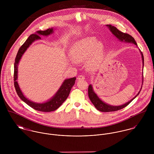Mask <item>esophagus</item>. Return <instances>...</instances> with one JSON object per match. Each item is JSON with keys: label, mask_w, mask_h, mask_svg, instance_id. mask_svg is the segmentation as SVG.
<instances>
[{"label": "esophagus", "mask_w": 154, "mask_h": 154, "mask_svg": "<svg viewBox=\"0 0 154 154\" xmlns=\"http://www.w3.org/2000/svg\"><path fill=\"white\" fill-rule=\"evenodd\" d=\"M78 80H82V79H85V76L84 75H79L77 78Z\"/></svg>", "instance_id": "1"}]
</instances>
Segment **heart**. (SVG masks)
Instances as JSON below:
<instances>
[{"instance_id": "1", "label": "heart", "mask_w": 154, "mask_h": 154, "mask_svg": "<svg viewBox=\"0 0 154 154\" xmlns=\"http://www.w3.org/2000/svg\"><path fill=\"white\" fill-rule=\"evenodd\" d=\"M103 51V46L94 37H87L75 42L70 49L69 54L75 62H82L92 54V60L88 61L89 66L93 65L92 59L100 56Z\"/></svg>"}]
</instances>
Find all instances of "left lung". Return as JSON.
<instances>
[{
    "instance_id": "obj_1",
    "label": "left lung",
    "mask_w": 154,
    "mask_h": 154,
    "mask_svg": "<svg viewBox=\"0 0 154 154\" xmlns=\"http://www.w3.org/2000/svg\"><path fill=\"white\" fill-rule=\"evenodd\" d=\"M110 29V31L112 32V34L117 38H118L120 41L121 42H127V43H133L134 45H136V46L137 45L136 42H135L134 39L133 38V37H132L131 35L127 34V33H124L121 32L120 31H119L116 27L112 26L111 25H106ZM139 51L140 52V54L142 55V63H143V65H144V58H143V56L142 53L141 52V51L139 49ZM143 81V80H142ZM142 84H143V82H142ZM141 87L140 90L139 91V92L137 93V94L133 98L131 101H129V102H128L127 103L123 104L122 106H110L109 104H107L106 103H105L104 102H103L101 99H100V98L97 96V95L95 93V92L93 90L92 86L91 85H89L88 87V96L89 98L91 100V101L92 102V103L94 104V106H95V107L99 111H102V112H110V111H117V110H121L123 108H125V107H126L128 105H129L132 101L139 94L141 89H142Z\"/></svg>"
}]
</instances>
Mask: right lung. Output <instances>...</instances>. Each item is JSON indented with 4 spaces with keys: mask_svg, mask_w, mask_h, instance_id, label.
<instances>
[{
    "mask_svg": "<svg viewBox=\"0 0 154 154\" xmlns=\"http://www.w3.org/2000/svg\"><path fill=\"white\" fill-rule=\"evenodd\" d=\"M53 32V28H48L45 31H37L36 33L32 34L29 36L25 42L22 44L20 48L15 60L14 63V86L16 92L19 97L25 102L26 104L30 106L34 110H38L43 112H50L57 110L67 99L70 90L75 83L76 78L67 79L64 81L61 87L57 91L56 94L48 101L43 103H37L29 100L23 94V93L19 87L17 82L18 79V66L19 62L22 57V55L25 52L26 49L29 47L35 40L41 39L40 35L47 36Z\"/></svg>",
    "mask_w": 154,
    "mask_h": 154,
    "instance_id": "obj_1",
    "label": "right lung"
}]
</instances>
